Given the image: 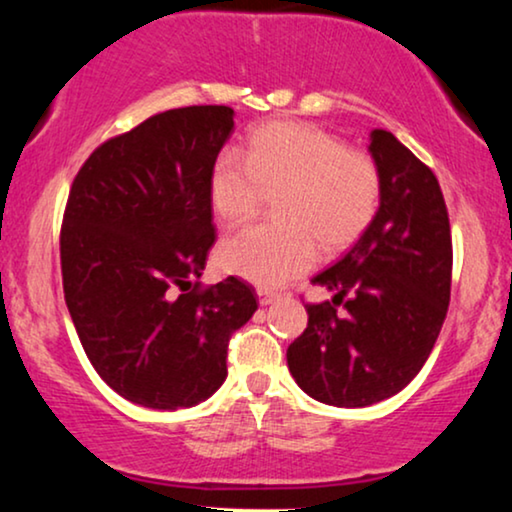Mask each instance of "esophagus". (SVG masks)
<instances>
[{
  "label": "esophagus",
  "instance_id": "esophagus-1",
  "mask_svg": "<svg viewBox=\"0 0 512 512\" xmlns=\"http://www.w3.org/2000/svg\"><path fill=\"white\" fill-rule=\"evenodd\" d=\"M278 299H281V295H278V292H271L267 288H257V302H260L262 306L274 304V302H278Z\"/></svg>",
  "mask_w": 512,
  "mask_h": 512
}]
</instances>
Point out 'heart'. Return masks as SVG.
Wrapping results in <instances>:
<instances>
[{"label": "heart", "mask_w": 512, "mask_h": 512, "mask_svg": "<svg viewBox=\"0 0 512 512\" xmlns=\"http://www.w3.org/2000/svg\"><path fill=\"white\" fill-rule=\"evenodd\" d=\"M274 196V222L255 224L220 243L217 260L260 288H278L325 252L356 241L381 196L377 163L316 126L276 121L250 135L245 156L224 149L210 170V203L224 224H241Z\"/></svg>", "instance_id": "b5f03b06"}]
</instances>
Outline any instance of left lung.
<instances>
[{"instance_id":"left-lung-1","label":"left lung","mask_w":512,"mask_h":512,"mask_svg":"<svg viewBox=\"0 0 512 512\" xmlns=\"http://www.w3.org/2000/svg\"><path fill=\"white\" fill-rule=\"evenodd\" d=\"M379 210L342 260L311 278L335 292L306 304L309 325L288 346V367L313 400L367 407L417 377L445 323L452 236L438 177L393 133L374 128ZM346 296L344 314L336 304Z\"/></svg>"}]
</instances>
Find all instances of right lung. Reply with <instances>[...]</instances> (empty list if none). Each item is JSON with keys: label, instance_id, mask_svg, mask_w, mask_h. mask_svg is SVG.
I'll use <instances>...</instances> for the list:
<instances>
[{"label": "right lung", "instance_id": "right-lung-1", "mask_svg": "<svg viewBox=\"0 0 512 512\" xmlns=\"http://www.w3.org/2000/svg\"><path fill=\"white\" fill-rule=\"evenodd\" d=\"M231 131V107L168 109L100 145L72 182L65 302L95 372L135 405L208 400L227 379L231 335L257 311L234 276L194 283L215 243L210 170Z\"/></svg>", "mask_w": 512, "mask_h": 512}]
</instances>
